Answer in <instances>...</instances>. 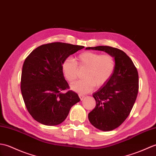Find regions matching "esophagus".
Here are the masks:
<instances>
[{
	"label": "esophagus",
	"instance_id": "obj_1",
	"mask_svg": "<svg viewBox=\"0 0 156 156\" xmlns=\"http://www.w3.org/2000/svg\"><path fill=\"white\" fill-rule=\"evenodd\" d=\"M79 98H80V99L81 100V101H82V100L83 99V98H85V96L81 95V94H79Z\"/></svg>",
	"mask_w": 156,
	"mask_h": 156
}]
</instances>
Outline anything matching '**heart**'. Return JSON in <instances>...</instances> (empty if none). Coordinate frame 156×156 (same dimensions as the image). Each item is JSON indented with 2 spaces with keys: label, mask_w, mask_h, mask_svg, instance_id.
Returning a JSON list of instances; mask_svg holds the SVG:
<instances>
[{
  "label": "heart",
  "mask_w": 156,
  "mask_h": 156,
  "mask_svg": "<svg viewBox=\"0 0 156 156\" xmlns=\"http://www.w3.org/2000/svg\"><path fill=\"white\" fill-rule=\"evenodd\" d=\"M79 67L87 68L83 80L71 85V89L81 94L91 91L95 87L104 85L112 77L115 68V61L112 55L86 51L77 58ZM61 70L67 80L73 83L77 77V65L71 57L66 58L61 64Z\"/></svg>",
  "instance_id": "obj_1"
}]
</instances>
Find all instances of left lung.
Wrapping results in <instances>:
<instances>
[{
	"label": "left lung",
	"mask_w": 156,
	"mask_h": 156,
	"mask_svg": "<svg viewBox=\"0 0 156 156\" xmlns=\"http://www.w3.org/2000/svg\"><path fill=\"white\" fill-rule=\"evenodd\" d=\"M112 55L115 68L106 83L93 94L96 106L89 113L90 123L99 130L108 131L118 127L129 115L139 89L136 67L126 53L109 46L87 47Z\"/></svg>",
	"instance_id": "8db88e82"
}]
</instances>
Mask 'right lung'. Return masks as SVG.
Here are the masks:
<instances>
[{
	"instance_id": "right-lung-1",
	"label": "right lung",
	"mask_w": 156,
	"mask_h": 156,
	"mask_svg": "<svg viewBox=\"0 0 156 156\" xmlns=\"http://www.w3.org/2000/svg\"><path fill=\"white\" fill-rule=\"evenodd\" d=\"M83 46L51 43L36 48L24 62L20 89L29 113L40 123L57 126L67 118L71 107L80 101L69 89L61 70L63 61Z\"/></svg>"
}]
</instances>
